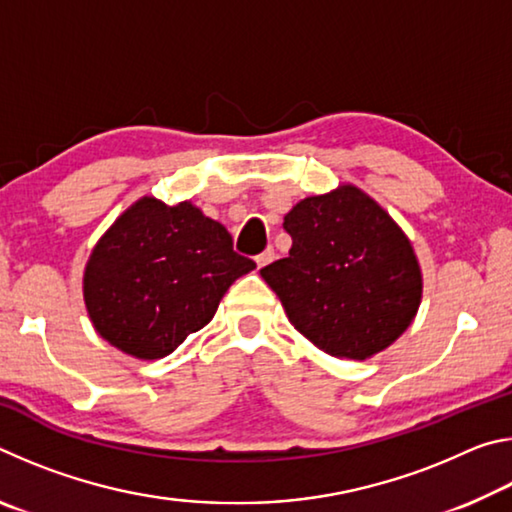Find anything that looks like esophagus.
Instances as JSON below:
<instances>
[{"label":"esophagus","mask_w":512,"mask_h":512,"mask_svg":"<svg viewBox=\"0 0 512 512\" xmlns=\"http://www.w3.org/2000/svg\"><path fill=\"white\" fill-rule=\"evenodd\" d=\"M275 259V250L268 246L262 255H257L255 257V262H257V268H264V266H268Z\"/></svg>","instance_id":"1"}]
</instances>
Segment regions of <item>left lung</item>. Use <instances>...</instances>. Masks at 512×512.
<instances>
[{"label":"left lung","mask_w":512,"mask_h":512,"mask_svg":"<svg viewBox=\"0 0 512 512\" xmlns=\"http://www.w3.org/2000/svg\"><path fill=\"white\" fill-rule=\"evenodd\" d=\"M289 257L259 275L289 323L336 359H370L413 323L422 271L393 216L354 185L307 196L284 216Z\"/></svg>","instance_id":"obj_1"}]
</instances>
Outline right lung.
Wrapping results in <instances>:
<instances>
[{
  "mask_svg": "<svg viewBox=\"0 0 512 512\" xmlns=\"http://www.w3.org/2000/svg\"><path fill=\"white\" fill-rule=\"evenodd\" d=\"M253 268L201 207L142 196L92 248L83 300L101 339L153 361L210 323L230 284Z\"/></svg>",
  "mask_w": 512,
  "mask_h": 512,
  "instance_id": "obj_1",
  "label": "right lung"
}]
</instances>
